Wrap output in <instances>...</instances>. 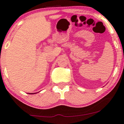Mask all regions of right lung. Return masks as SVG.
Here are the masks:
<instances>
[{
	"label": "right lung",
	"instance_id": "right-lung-1",
	"mask_svg": "<svg viewBox=\"0 0 124 124\" xmlns=\"http://www.w3.org/2000/svg\"><path fill=\"white\" fill-rule=\"evenodd\" d=\"M35 93H30L29 94H35Z\"/></svg>",
	"mask_w": 124,
	"mask_h": 124
}]
</instances>
